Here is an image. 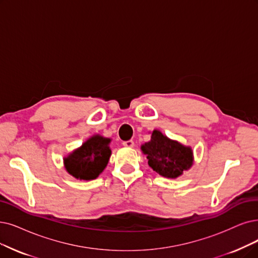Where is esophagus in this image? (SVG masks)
Returning <instances> with one entry per match:
<instances>
[{"mask_svg": "<svg viewBox=\"0 0 258 258\" xmlns=\"http://www.w3.org/2000/svg\"><path fill=\"white\" fill-rule=\"evenodd\" d=\"M122 146H125V147H129V148H131V147L135 146V142H133L132 140H129V141H125V142H122Z\"/></svg>", "mask_w": 258, "mask_h": 258, "instance_id": "34e87169", "label": "esophagus"}]
</instances>
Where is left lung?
<instances>
[{"label":"left lung","mask_w":258,"mask_h":258,"mask_svg":"<svg viewBox=\"0 0 258 258\" xmlns=\"http://www.w3.org/2000/svg\"><path fill=\"white\" fill-rule=\"evenodd\" d=\"M142 150L149 166L165 178H177L192 165L191 149L169 140L159 130H153L151 140L144 144Z\"/></svg>","instance_id":"obj_1"}]
</instances>
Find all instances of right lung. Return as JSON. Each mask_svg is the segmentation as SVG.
I'll list each match as a JSON object with an SVG mask.
<instances>
[{
    "label": "right lung",
    "instance_id": "obj_1",
    "mask_svg": "<svg viewBox=\"0 0 258 258\" xmlns=\"http://www.w3.org/2000/svg\"><path fill=\"white\" fill-rule=\"evenodd\" d=\"M110 139L94 136L64 159L68 172L79 180H94L105 169L111 156Z\"/></svg>",
    "mask_w": 258,
    "mask_h": 258
}]
</instances>
